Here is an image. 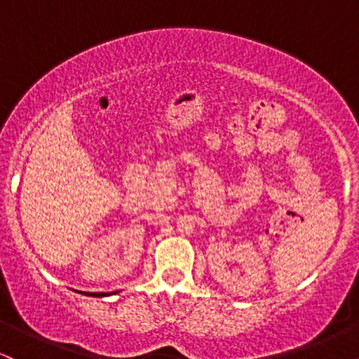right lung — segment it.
Instances as JSON below:
<instances>
[{
	"instance_id": "right-lung-1",
	"label": "right lung",
	"mask_w": 359,
	"mask_h": 359,
	"mask_svg": "<svg viewBox=\"0 0 359 359\" xmlns=\"http://www.w3.org/2000/svg\"><path fill=\"white\" fill-rule=\"evenodd\" d=\"M81 294L89 295V297H104V295H108L104 292H81Z\"/></svg>"
}]
</instances>
